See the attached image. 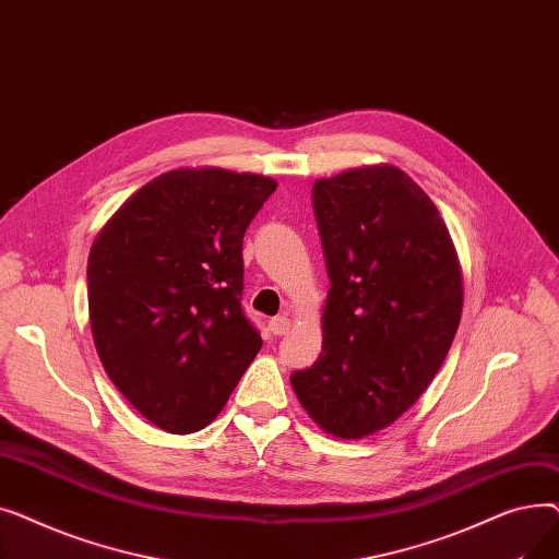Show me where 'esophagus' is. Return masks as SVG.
Returning a JSON list of instances; mask_svg holds the SVG:
<instances>
[{
	"mask_svg": "<svg viewBox=\"0 0 559 559\" xmlns=\"http://www.w3.org/2000/svg\"><path fill=\"white\" fill-rule=\"evenodd\" d=\"M270 331H272V335H276V337L285 335V333L289 331V319H287L285 314L270 319Z\"/></svg>",
	"mask_w": 559,
	"mask_h": 559,
	"instance_id": "esophagus-1",
	"label": "esophagus"
}]
</instances>
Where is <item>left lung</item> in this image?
<instances>
[{
    "label": "left lung",
    "mask_w": 559,
    "mask_h": 559,
    "mask_svg": "<svg viewBox=\"0 0 559 559\" xmlns=\"http://www.w3.org/2000/svg\"><path fill=\"white\" fill-rule=\"evenodd\" d=\"M312 209L331 278L324 344L289 380L321 428L360 439L399 419L449 356L460 260L437 205L399 167L314 181Z\"/></svg>",
    "instance_id": "left-lung-1"
}]
</instances>
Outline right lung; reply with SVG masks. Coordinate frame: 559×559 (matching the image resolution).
<instances>
[{"mask_svg":"<svg viewBox=\"0 0 559 559\" xmlns=\"http://www.w3.org/2000/svg\"><path fill=\"white\" fill-rule=\"evenodd\" d=\"M276 181L174 169L122 203L87 255V308L108 378L154 426H209L262 337L242 310V240Z\"/></svg>","mask_w":559,"mask_h":559,"instance_id":"obj_1","label":"right lung"}]
</instances>
